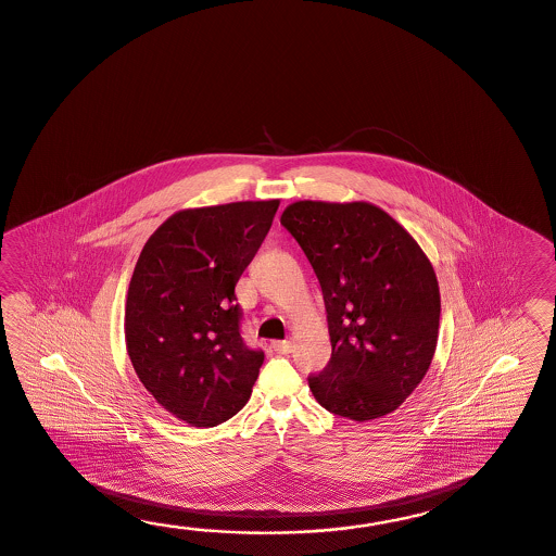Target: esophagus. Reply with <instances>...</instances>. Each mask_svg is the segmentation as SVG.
I'll return each instance as SVG.
<instances>
[{
    "instance_id": "34e87169",
    "label": "esophagus",
    "mask_w": 556,
    "mask_h": 556,
    "mask_svg": "<svg viewBox=\"0 0 556 556\" xmlns=\"http://www.w3.org/2000/svg\"><path fill=\"white\" fill-rule=\"evenodd\" d=\"M273 351L279 353V355H287L293 351V343L291 341H273Z\"/></svg>"
}]
</instances>
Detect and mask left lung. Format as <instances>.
Wrapping results in <instances>:
<instances>
[{"mask_svg": "<svg viewBox=\"0 0 556 556\" xmlns=\"http://www.w3.org/2000/svg\"><path fill=\"white\" fill-rule=\"evenodd\" d=\"M281 225L321 285L331 361L308 377L321 407L346 419L393 413L431 367L441 295L431 261L383 210L296 201Z\"/></svg>", "mask_w": 556, "mask_h": 556, "instance_id": "1", "label": "left lung"}]
</instances>
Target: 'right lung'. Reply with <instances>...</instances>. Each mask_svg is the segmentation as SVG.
<instances>
[{
  "instance_id": "right-lung-1",
  "label": "right lung",
  "mask_w": 556,
  "mask_h": 556,
  "mask_svg": "<svg viewBox=\"0 0 556 556\" xmlns=\"http://www.w3.org/2000/svg\"><path fill=\"white\" fill-rule=\"evenodd\" d=\"M279 201L179 211L151 235L127 291L125 341L139 381L191 427L231 419L265 353L245 345L235 285L271 229Z\"/></svg>"
}]
</instances>
